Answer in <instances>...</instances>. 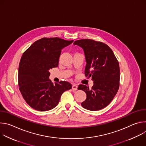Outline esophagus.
Listing matches in <instances>:
<instances>
[{
  "instance_id": "34e87169",
  "label": "esophagus",
  "mask_w": 146,
  "mask_h": 146,
  "mask_svg": "<svg viewBox=\"0 0 146 146\" xmlns=\"http://www.w3.org/2000/svg\"><path fill=\"white\" fill-rule=\"evenodd\" d=\"M72 90L74 91H76L77 90V86L76 84H73L72 86Z\"/></svg>"
}]
</instances>
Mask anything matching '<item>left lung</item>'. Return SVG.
Returning a JSON list of instances; mask_svg holds the SVG:
<instances>
[{"mask_svg":"<svg viewBox=\"0 0 146 146\" xmlns=\"http://www.w3.org/2000/svg\"><path fill=\"white\" fill-rule=\"evenodd\" d=\"M84 50L87 64L86 77H92L94 86L90 89L80 84L78 90H83L87 99L81 106L89 110H101L109 105L119 87L120 70L117 59L106 44L91 39H81L74 42Z\"/></svg>","mask_w":146,"mask_h":146,"instance_id":"1","label":"left lung"}]
</instances>
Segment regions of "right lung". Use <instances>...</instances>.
Listing matches in <instances>:
<instances>
[{
	"label": "right lung",
	"mask_w": 146,
	"mask_h": 146,
	"mask_svg": "<svg viewBox=\"0 0 146 146\" xmlns=\"http://www.w3.org/2000/svg\"><path fill=\"white\" fill-rule=\"evenodd\" d=\"M73 42L58 37H44L34 42L23 54L18 69V86L21 95L32 108L40 111L52 109L70 82L55 84L49 79L50 70L58 66L61 50Z\"/></svg>",
	"instance_id": "1"
}]
</instances>
